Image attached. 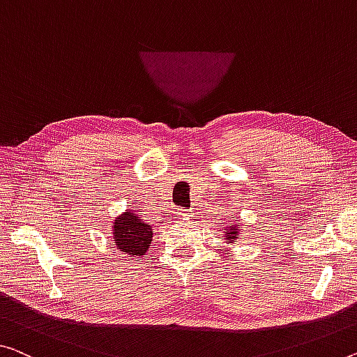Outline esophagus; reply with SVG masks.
<instances>
[{"mask_svg":"<svg viewBox=\"0 0 357 357\" xmlns=\"http://www.w3.org/2000/svg\"><path fill=\"white\" fill-rule=\"evenodd\" d=\"M175 213H177L178 218H188L190 217L188 211H185V209H177V212H175Z\"/></svg>","mask_w":357,"mask_h":357,"instance_id":"34e87169","label":"esophagus"}]
</instances>
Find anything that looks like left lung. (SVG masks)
Listing matches in <instances>:
<instances>
[{"label":"left lung","mask_w":357,"mask_h":357,"mask_svg":"<svg viewBox=\"0 0 357 357\" xmlns=\"http://www.w3.org/2000/svg\"><path fill=\"white\" fill-rule=\"evenodd\" d=\"M223 239L227 241V244H234L238 243L241 239V236H243V227H241L239 223H234V225H227V227L223 228Z\"/></svg>","instance_id":"8db88e82"}]
</instances>
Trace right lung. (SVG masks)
Masks as SVG:
<instances>
[{
	"label": "right lung",
	"mask_w": 357,
	"mask_h": 357,
	"mask_svg": "<svg viewBox=\"0 0 357 357\" xmlns=\"http://www.w3.org/2000/svg\"><path fill=\"white\" fill-rule=\"evenodd\" d=\"M112 234L118 250L130 257H142L151 245L153 228L134 211H124L112 222Z\"/></svg>",
	"instance_id": "obj_1"
}]
</instances>
